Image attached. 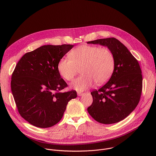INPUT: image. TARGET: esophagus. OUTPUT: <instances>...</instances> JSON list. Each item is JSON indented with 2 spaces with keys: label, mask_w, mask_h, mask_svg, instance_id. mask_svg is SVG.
I'll return each instance as SVG.
<instances>
[{
  "label": "esophagus",
  "mask_w": 156,
  "mask_h": 156,
  "mask_svg": "<svg viewBox=\"0 0 156 156\" xmlns=\"http://www.w3.org/2000/svg\"><path fill=\"white\" fill-rule=\"evenodd\" d=\"M77 94H78V96H83V95L84 94V93H81V92H78V93H77Z\"/></svg>",
  "instance_id": "1"
}]
</instances>
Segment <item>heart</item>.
Returning a JSON list of instances; mask_svg holds the SVG:
<instances>
[{
    "instance_id": "obj_1",
    "label": "heart",
    "mask_w": 156,
    "mask_h": 156,
    "mask_svg": "<svg viewBox=\"0 0 156 156\" xmlns=\"http://www.w3.org/2000/svg\"><path fill=\"white\" fill-rule=\"evenodd\" d=\"M115 66L114 56L107 47L81 45L69 53V58H61L57 64L60 75L66 80L72 81L81 70L82 75L76 78L71 87L82 91L96 82L101 85L112 76Z\"/></svg>"
}]
</instances>
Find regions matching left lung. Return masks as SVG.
Segmentation results:
<instances>
[{
  "label": "left lung",
  "instance_id": "left-lung-1",
  "mask_svg": "<svg viewBox=\"0 0 156 156\" xmlns=\"http://www.w3.org/2000/svg\"><path fill=\"white\" fill-rule=\"evenodd\" d=\"M87 43L107 46L115 59L114 70L108 81L91 93L93 101L87 112L101 123L119 122L135 110L140 100L143 77L139 63L116 38L99 39Z\"/></svg>",
  "mask_w": 156,
  "mask_h": 156
}]
</instances>
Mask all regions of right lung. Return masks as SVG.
<instances>
[{
	"label": "right lung",
	"mask_w": 156,
	"mask_h": 156,
	"mask_svg": "<svg viewBox=\"0 0 156 156\" xmlns=\"http://www.w3.org/2000/svg\"><path fill=\"white\" fill-rule=\"evenodd\" d=\"M73 45H45L26 53L12 73L11 90L20 115L39 128H49L62 118L68 102L77 97L57 70V64Z\"/></svg>",
	"instance_id": "obj_1"
}]
</instances>
